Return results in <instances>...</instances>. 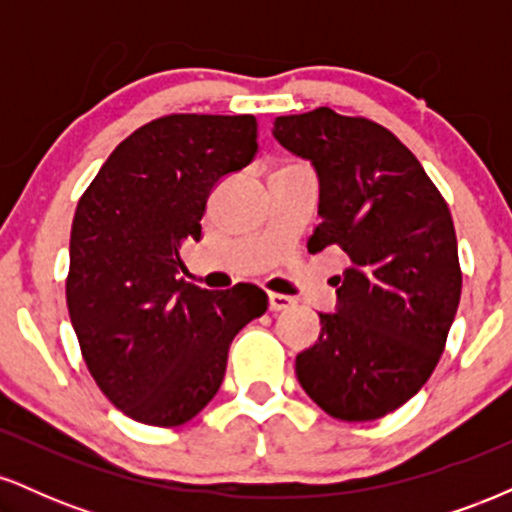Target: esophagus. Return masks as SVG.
I'll use <instances>...</instances> for the list:
<instances>
[{
	"instance_id": "esophagus-1",
	"label": "esophagus",
	"mask_w": 512,
	"mask_h": 512,
	"mask_svg": "<svg viewBox=\"0 0 512 512\" xmlns=\"http://www.w3.org/2000/svg\"><path fill=\"white\" fill-rule=\"evenodd\" d=\"M296 305L291 296H284V293H269V310L272 313H281V310H289Z\"/></svg>"
}]
</instances>
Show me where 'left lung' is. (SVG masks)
Returning a JSON list of instances; mask_svg holds the SVG:
<instances>
[{"mask_svg": "<svg viewBox=\"0 0 512 512\" xmlns=\"http://www.w3.org/2000/svg\"><path fill=\"white\" fill-rule=\"evenodd\" d=\"M274 139L310 161L320 223L308 250L339 248L334 313L296 356L298 383L342 421H375L424 387L460 305L462 272L445 199L390 129L332 108L276 117Z\"/></svg>", "mask_w": 512, "mask_h": 512, "instance_id": "obj_1", "label": "left lung"}]
</instances>
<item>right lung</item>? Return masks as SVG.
<instances>
[{
  "instance_id": "1",
  "label": "right lung",
  "mask_w": 512,
  "mask_h": 512,
  "mask_svg": "<svg viewBox=\"0 0 512 512\" xmlns=\"http://www.w3.org/2000/svg\"><path fill=\"white\" fill-rule=\"evenodd\" d=\"M252 115H168L122 142L84 197L69 240L67 308L103 395L129 419L180 426L214 399L233 337L267 310L252 284L180 279L207 199L255 158Z\"/></svg>"
}]
</instances>
